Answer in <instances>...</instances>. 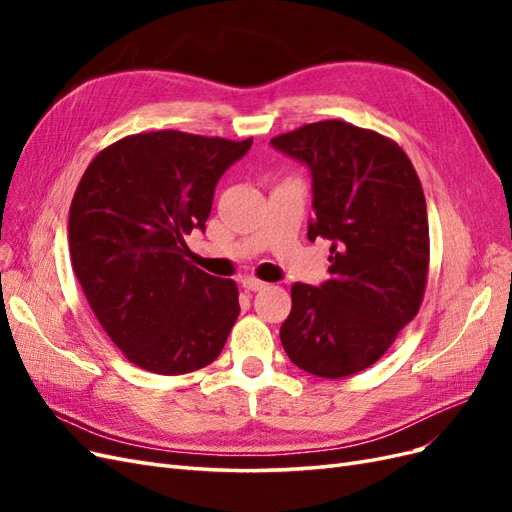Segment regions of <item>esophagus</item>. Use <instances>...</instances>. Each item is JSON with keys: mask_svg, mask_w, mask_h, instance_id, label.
Wrapping results in <instances>:
<instances>
[{"mask_svg": "<svg viewBox=\"0 0 512 512\" xmlns=\"http://www.w3.org/2000/svg\"><path fill=\"white\" fill-rule=\"evenodd\" d=\"M241 286H243L245 290L256 292V290H262V288H265L267 284H265V282H260V280H256V277H243V280H241Z\"/></svg>", "mask_w": 512, "mask_h": 512, "instance_id": "obj_1", "label": "esophagus"}]
</instances>
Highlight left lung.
Segmentation results:
<instances>
[{
  "mask_svg": "<svg viewBox=\"0 0 512 512\" xmlns=\"http://www.w3.org/2000/svg\"><path fill=\"white\" fill-rule=\"evenodd\" d=\"M309 168L307 239L331 241L329 280L294 284L280 337L288 359L318 378L374 365L416 316L429 265L427 205L401 147L331 119L271 138Z\"/></svg>",
  "mask_w": 512,
  "mask_h": 512,
  "instance_id": "left-lung-1",
  "label": "left lung"
}]
</instances>
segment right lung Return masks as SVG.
I'll list each match as a JSON object with an SVG mask.
<instances>
[{
  "mask_svg": "<svg viewBox=\"0 0 512 512\" xmlns=\"http://www.w3.org/2000/svg\"><path fill=\"white\" fill-rule=\"evenodd\" d=\"M252 147L175 130L126 136L85 170L70 207L76 280L128 361L179 376L218 359L239 290L185 260L215 185Z\"/></svg>",
  "mask_w": 512,
  "mask_h": 512,
  "instance_id": "add662e5",
  "label": "right lung"
}]
</instances>
